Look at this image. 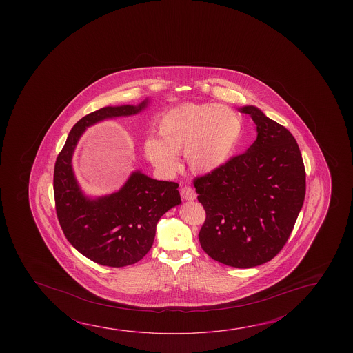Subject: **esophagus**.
<instances>
[{
	"label": "esophagus",
	"mask_w": 353,
	"mask_h": 353,
	"mask_svg": "<svg viewBox=\"0 0 353 353\" xmlns=\"http://www.w3.org/2000/svg\"><path fill=\"white\" fill-rule=\"evenodd\" d=\"M181 196L185 201H194L196 198V193L190 185H185L181 188Z\"/></svg>",
	"instance_id": "obj_1"
}]
</instances>
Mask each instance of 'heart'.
Listing matches in <instances>:
<instances>
[{"label":"heart","mask_w":353,"mask_h":353,"mask_svg":"<svg viewBox=\"0 0 353 353\" xmlns=\"http://www.w3.org/2000/svg\"><path fill=\"white\" fill-rule=\"evenodd\" d=\"M157 130L159 139H145L144 154L160 172L174 174L179 168L177 155L185 152L192 172L207 174L232 157L243 124L236 113L223 104L185 103L163 112Z\"/></svg>","instance_id":"obj_1"}]
</instances>
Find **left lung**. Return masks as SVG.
<instances>
[{
    "mask_svg": "<svg viewBox=\"0 0 353 353\" xmlns=\"http://www.w3.org/2000/svg\"><path fill=\"white\" fill-rule=\"evenodd\" d=\"M257 138L246 152L193 181L207 218L199 232L205 254L226 266L250 268L283 249L305 196V168L288 129L254 105Z\"/></svg>",
    "mask_w": 353,
    "mask_h": 353,
    "instance_id": "obj_1",
    "label": "left lung"
}]
</instances>
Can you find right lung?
I'll return each instance as SVG.
<instances>
[{"label":"right lung","instance_id":"1","mask_svg":"<svg viewBox=\"0 0 353 353\" xmlns=\"http://www.w3.org/2000/svg\"><path fill=\"white\" fill-rule=\"evenodd\" d=\"M138 105L104 107L81 118L71 129L54 168V196L65 236L87 259L108 267H124L150 251L157 221L181 204L179 183L157 181L140 171L130 174L119 191L90 198L83 194L72 170V155L86 128L104 119L134 116L146 108Z\"/></svg>","mask_w":353,"mask_h":353}]
</instances>
